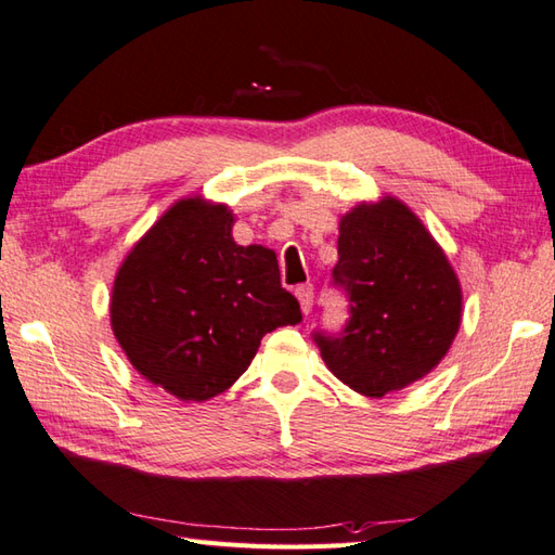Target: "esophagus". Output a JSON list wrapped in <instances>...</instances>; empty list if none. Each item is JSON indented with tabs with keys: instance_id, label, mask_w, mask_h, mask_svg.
<instances>
[{
	"instance_id": "34e87169",
	"label": "esophagus",
	"mask_w": 555,
	"mask_h": 555,
	"mask_svg": "<svg viewBox=\"0 0 555 555\" xmlns=\"http://www.w3.org/2000/svg\"><path fill=\"white\" fill-rule=\"evenodd\" d=\"M294 294H297V299L301 304V311L309 313L311 304H313V285H299L297 289H294Z\"/></svg>"
}]
</instances>
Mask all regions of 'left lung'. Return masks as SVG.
Segmentation results:
<instances>
[{
  "label": "left lung",
  "instance_id": "left-lung-1",
  "mask_svg": "<svg viewBox=\"0 0 555 555\" xmlns=\"http://www.w3.org/2000/svg\"><path fill=\"white\" fill-rule=\"evenodd\" d=\"M333 285L349 321L337 335L313 333L325 366L345 386L383 398L440 364L462 321L455 270L424 222L386 196L343 215Z\"/></svg>",
  "mask_w": 555,
  "mask_h": 555
}]
</instances>
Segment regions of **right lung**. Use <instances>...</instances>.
I'll return each mask as SVG.
<instances>
[{
	"label": "right lung",
	"instance_id": "obj_1",
	"mask_svg": "<svg viewBox=\"0 0 555 555\" xmlns=\"http://www.w3.org/2000/svg\"><path fill=\"white\" fill-rule=\"evenodd\" d=\"M222 203L182 198L124 258L112 331L131 366L179 400L206 402L251 364L266 333L301 321L275 251L232 240Z\"/></svg>",
	"mask_w": 555,
	"mask_h": 555
}]
</instances>
